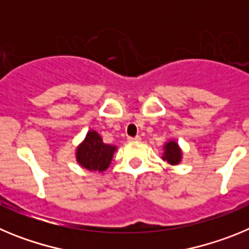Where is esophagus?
Wrapping results in <instances>:
<instances>
[{
  "label": "esophagus",
  "mask_w": 249,
  "mask_h": 249,
  "mask_svg": "<svg viewBox=\"0 0 249 249\" xmlns=\"http://www.w3.org/2000/svg\"><path fill=\"white\" fill-rule=\"evenodd\" d=\"M129 142H140L141 137L140 136H136V137H128Z\"/></svg>",
  "instance_id": "obj_1"
}]
</instances>
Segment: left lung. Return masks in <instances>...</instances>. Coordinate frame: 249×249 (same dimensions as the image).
Instances as JSON below:
<instances>
[{
  "instance_id": "left-lung-1",
  "label": "left lung",
  "mask_w": 249,
  "mask_h": 249,
  "mask_svg": "<svg viewBox=\"0 0 249 249\" xmlns=\"http://www.w3.org/2000/svg\"><path fill=\"white\" fill-rule=\"evenodd\" d=\"M164 149H166V152H164L163 160H167L168 163L177 164L181 160V149L176 142H173V141L168 142L164 146Z\"/></svg>"
}]
</instances>
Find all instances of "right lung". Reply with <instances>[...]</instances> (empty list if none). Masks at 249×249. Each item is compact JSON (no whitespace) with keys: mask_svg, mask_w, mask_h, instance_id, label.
Returning <instances> with one entry per match:
<instances>
[{"mask_svg":"<svg viewBox=\"0 0 249 249\" xmlns=\"http://www.w3.org/2000/svg\"><path fill=\"white\" fill-rule=\"evenodd\" d=\"M116 147L103 143L102 138L97 132L87 133L86 140L77 149V160L89 171L102 172L109 166Z\"/></svg>","mask_w":249,"mask_h":249,"instance_id":"right-lung-1","label":"right lung"}]
</instances>
